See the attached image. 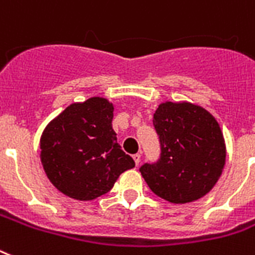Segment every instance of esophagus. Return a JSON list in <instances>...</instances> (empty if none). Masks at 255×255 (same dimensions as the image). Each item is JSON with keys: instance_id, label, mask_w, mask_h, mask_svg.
Listing matches in <instances>:
<instances>
[{"instance_id": "34e87169", "label": "esophagus", "mask_w": 255, "mask_h": 255, "mask_svg": "<svg viewBox=\"0 0 255 255\" xmlns=\"http://www.w3.org/2000/svg\"><path fill=\"white\" fill-rule=\"evenodd\" d=\"M133 159H134V162H135V164H139V162H140V154H134L133 155Z\"/></svg>"}]
</instances>
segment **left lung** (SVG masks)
Instances as JSON below:
<instances>
[{"mask_svg": "<svg viewBox=\"0 0 255 255\" xmlns=\"http://www.w3.org/2000/svg\"><path fill=\"white\" fill-rule=\"evenodd\" d=\"M160 159L140 175L156 196L174 204L192 203L211 191L223 174L227 147L216 118L188 101H164L152 120Z\"/></svg>", "mask_w": 255, "mask_h": 255, "instance_id": "1", "label": "left lung"}]
</instances>
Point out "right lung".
Returning <instances> with one entry per match:
<instances>
[{
  "label": "right lung",
  "instance_id": "add662e5",
  "mask_svg": "<svg viewBox=\"0 0 255 255\" xmlns=\"http://www.w3.org/2000/svg\"><path fill=\"white\" fill-rule=\"evenodd\" d=\"M113 104L104 97L73 103L51 120L40 137V160L54 187L75 200L109 192L135 166L112 128Z\"/></svg>",
  "mask_w": 255,
  "mask_h": 255
}]
</instances>
